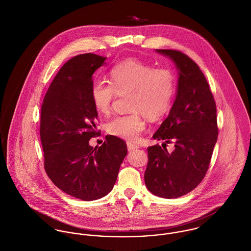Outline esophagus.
Returning a JSON list of instances; mask_svg holds the SVG:
<instances>
[{"label": "esophagus", "mask_w": 251, "mask_h": 251, "mask_svg": "<svg viewBox=\"0 0 251 251\" xmlns=\"http://www.w3.org/2000/svg\"><path fill=\"white\" fill-rule=\"evenodd\" d=\"M126 145H127L128 151H134V150H136V149L139 148L138 145H135V144L131 143V142H127Z\"/></svg>", "instance_id": "obj_1"}]
</instances>
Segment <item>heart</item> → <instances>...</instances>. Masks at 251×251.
<instances>
[{
    "label": "heart",
    "instance_id": "b5f03b06",
    "mask_svg": "<svg viewBox=\"0 0 251 251\" xmlns=\"http://www.w3.org/2000/svg\"><path fill=\"white\" fill-rule=\"evenodd\" d=\"M110 79L111 84L103 80H95L92 84L91 98L96 110L107 115L117 95H129V109L133 112L112 119L106 126L109 134L135 141L146 127L144 116L156 121L170 111L176 78L169 69H154L150 64L130 58L111 70Z\"/></svg>",
    "mask_w": 251,
    "mask_h": 251
}]
</instances>
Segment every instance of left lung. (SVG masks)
<instances>
[{
    "mask_svg": "<svg viewBox=\"0 0 251 251\" xmlns=\"http://www.w3.org/2000/svg\"><path fill=\"white\" fill-rule=\"evenodd\" d=\"M155 51L173 61L179 79L173 106L152 138L174 143L175 149L149 147L144 179L152 194L172 199L193 190L208 171L218 135L216 106L196 63L177 50Z\"/></svg>",
    "mask_w": 251,
    "mask_h": 251,
    "instance_id": "left-lung-1",
    "label": "left lung"
}]
</instances>
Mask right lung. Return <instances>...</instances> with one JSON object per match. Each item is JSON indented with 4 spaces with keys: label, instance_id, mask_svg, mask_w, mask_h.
<instances>
[{
    "label": "right lung",
    "instance_id": "1",
    "mask_svg": "<svg viewBox=\"0 0 251 251\" xmlns=\"http://www.w3.org/2000/svg\"><path fill=\"white\" fill-rule=\"evenodd\" d=\"M106 58L87 53L68 61L52 81L41 105L40 140L44 168L54 184L84 201L100 199L112 190L126 144L113 135L100 147L97 136L98 111L93 104V74Z\"/></svg>",
    "mask_w": 251,
    "mask_h": 251
}]
</instances>
